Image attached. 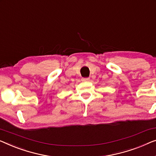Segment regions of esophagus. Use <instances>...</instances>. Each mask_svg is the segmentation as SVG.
Returning <instances> with one entry per match:
<instances>
[{
	"label": "esophagus",
	"mask_w": 156,
	"mask_h": 156,
	"mask_svg": "<svg viewBox=\"0 0 156 156\" xmlns=\"http://www.w3.org/2000/svg\"><path fill=\"white\" fill-rule=\"evenodd\" d=\"M83 82H89V81L90 80V79L89 77H86V78H82V80Z\"/></svg>",
	"instance_id": "1"
}]
</instances>
